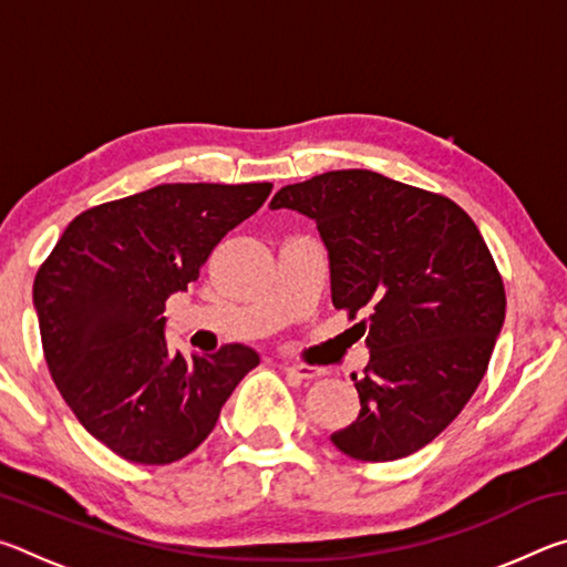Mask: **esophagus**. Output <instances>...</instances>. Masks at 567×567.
Masks as SVG:
<instances>
[{
	"label": "esophagus",
	"instance_id": "esophagus-1",
	"mask_svg": "<svg viewBox=\"0 0 567 567\" xmlns=\"http://www.w3.org/2000/svg\"><path fill=\"white\" fill-rule=\"evenodd\" d=\"M285 370L300 380H315L324 375V370L318 368V364H305V362H285Z\"/></svg>",
	"mask_w": 567,
	"mask_h": 567
}]
</instances>
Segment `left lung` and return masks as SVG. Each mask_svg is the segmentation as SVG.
<instances>
[{
	"label": "left lung",
	"mask_w": 567,
	"mask_h": 567,
	"mask_svg": "<svg viewBox=\"0 0 567 567\" xmlns=\"http://www.w3.org/2000/svg\"><path fill=\"white\" fill-rule=\"evenodd\" d=\"M272 209L315 219L330 257L332 305L370 348L352 375L360 415L332 445L362 463L408 457L473 398L505 320V287L463 207L370 169L282 187Z\"/></svg>",
	"instance_id": "left-lung-1"
}]
</instances>
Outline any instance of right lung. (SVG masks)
Instances as JSON below:
<instances>
[{"label": "right lung", "mask_w": 567, "mask_h": 567, "mask_svg": "<svg viewBox=\"0 0 567 567\" xmlns=\"http://www.w3.org/2000/svg\"><path fill=\"white\" fill-rule=\"evenodd\" d=\"M270 182L157 185L76 215L34 277L47 368L84 430L140 465H169L213 433L260 354L172 352L165 302L219 239L262 207Z\"/></svg>", "instance_id": "right-lung-1"}]
</instances>
